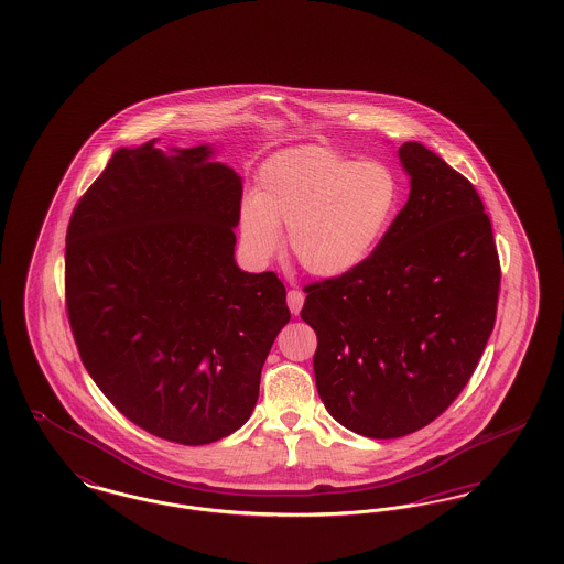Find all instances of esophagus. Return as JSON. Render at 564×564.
<instances>
[{"label": "esophagus", "mask_w": 564, "mask_h": 564, "mask_svg": "<svg viewBox=\"0 0 564 564\" xmlns=\"http://www.w3.org/2000/svg\"><path fill=\"white\" fill-rule=\"evenodd\" d=\"M302 304H304V294L300 292V290H290L288 292V306H290V311L297 315L300 313V308H302Z\"/></svg>", "instance_id": "1"}]
</instances>
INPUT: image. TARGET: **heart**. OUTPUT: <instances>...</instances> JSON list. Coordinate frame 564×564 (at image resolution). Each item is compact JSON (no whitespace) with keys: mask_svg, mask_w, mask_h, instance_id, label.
<instances>
[{"mask_svg":"<svg viewBox=\"0 0 564 564\" xmlns=\"http://www.w3.org/2000/svg\"><path fill=\"white\" fill-rule=\"evenodd\" d=\"M400 205L402 184L389 164L300 145L260 166L256 196L239 209V235L245 251L267 262L283 241L279 228H290L288 245L302 269L343 279L375 256Z\"/></svg>","mask_w":564,"mask_h":564,"instance_id":"obj_1","label":"heart"}]
</instances>
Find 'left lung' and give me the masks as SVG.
Instances as JSON below:
<instances>
[{"label": "left lung", "instance_id": "left-lung-1", "mask_svg": "<svg viewBox=\"0 0 564 564\" xmlns=\"http://www.w3.org/2000/svg\"><path fill=\"white\" fill-rule=\"evenodd\" d=\"M400 161L410 196L375 256L304 288L319 398L347 430L402 437L435 421L474 375L497 317L501 267L482 198L423 143Z\"/></svg>", "mask_w": 564, "mask_h": 564}]
</instances>
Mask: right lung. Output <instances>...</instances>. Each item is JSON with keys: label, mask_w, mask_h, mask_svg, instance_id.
<instances>
[{"label": "right lung", "mask_w": 564, "mask_h": 564, "mask_svg": "<svg viewBox=\"0 0 564 564\" xmlns=\"http://www.w3.org/2000/svg\"><path fill=\"white\" fill-rule=\"evenodd\" d=\"M212 148L113 152L67 226L65 304L82 364L137 427L200 446L251 416L290 322L274 272L235 262L242 186Z\"/></svg>", "instance_id": "add662e5"}]
</instances>
